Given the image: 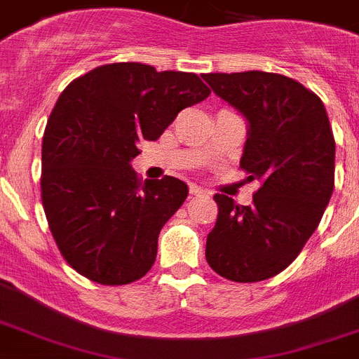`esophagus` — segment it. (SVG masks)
Instances as JSON below:
<instances>
[{
	"label": "esophagus",
	"instance_id": "obj_1",
	"mask_svg": "<svg viewBox=\"0 0 359 359\" xmlns=\"http://www.w3.org/2000/svg\"><path fill=\"white\" fill-rule=\"evenodd\" d=\"M189 195H191V196H202V195H205V191H203V189H200V187H196V186H189Z\"/></svg>",
	"mask_w": 359,
	"mask_h": 359
}]
</instances>
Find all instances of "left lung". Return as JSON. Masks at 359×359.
I'll return each mask as SVG.
<instances>
[{
    "label": "left lung",
    "mask_w": 359,
    "mask_h": 359,
    "mask_svg": "<svg viewBox=\"0 0 359 359\" xmlns=\"http://www.w3.org/2000/svg\"><path fill=\"white\" fill-rule=\"evenodd\" d=\"M203 80L248 119L240 168L259 182L250 205L216 193L205 259L234 283L270 279L295 261L331 200L337 144L327 112L315 93L279 73H209Z\"/></svg>",
    "instance_id": "left-lung-1"
}]
</instances>
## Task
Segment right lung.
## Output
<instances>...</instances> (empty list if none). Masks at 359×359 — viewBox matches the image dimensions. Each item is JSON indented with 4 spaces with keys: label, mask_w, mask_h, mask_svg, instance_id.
<instances>
[{
    "label": "right lung",
    "mask_w": 359,
    "mask_h": 359,
    "mask_svg": "<svg viewBox=\"0 0 359 359\" xmlns=\"http://www.w3.org/2000/svg\"><path fill=\"white\" fill-rule=\"evenodd\" d=\"M211 95L198 75L140 62L105 64L62 91L43 137L41 198L71 268L121 286L156 263L159 232L187 196L175 177L141 180L140 141H156L182 109Z\"/></svg>",
    "instance_id": "1"
}]
</instances>
